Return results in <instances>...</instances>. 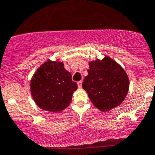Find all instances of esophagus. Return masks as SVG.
I'll return each mask as SVG.
<instances>
[{"label":"esophagus","instance_id":"34e87169","mask_svg":"<svg viewBox=\"0 0 155 155\" xmlns=\"http://www.w3.org/2000/svg\"><path fill=\"white\" fill-rule=\"evenodd\" d=\"M78 86L79 89H81V88L82 87V81H80L78 82Z\"/></svg>","mask_w":155,"mask_h":155}]
</instances>
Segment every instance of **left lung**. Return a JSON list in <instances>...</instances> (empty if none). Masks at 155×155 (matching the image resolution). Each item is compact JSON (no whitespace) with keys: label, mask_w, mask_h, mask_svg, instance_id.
I'll return each instance as SVG.
<instances>
[{"label":"left lung","mask_w":155,"mask_h":155,"mask_svg":"<svg viewBox=\"0 0 155 155\" xmlns=\"http://www.w3.org/2000/svg\"><path fill=\"white\" fill-rule=\"evenodd\" d=\"M89 65L82 87L94 106L107 112L120 105L129 89V79L125 70L108 56L102 60L89 62Z\"/></svg>","instance_id":"obj_1"}]
</instances>
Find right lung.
I'll list each match as a JSON object with an SVG mask.
<instances>
[{
    "label": "right lung",
    "mask_w": 155,
    "mask_h": 155,
    "mask_svg": "<svg viewBox=\"0 0 155 155\" xmlns=\"http://www.w3.org/2000/svg\"><path fill=\"white\" fill-rule=\"evenodd\" d=\"M31 93L36 104L51 112L68 107L78 89L72 76L58 61L48 60L37 69L30 83Z\"/></svg>",
    "instance_id": "right-lung-1"
}]
</instances>
